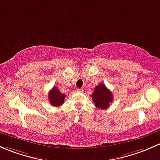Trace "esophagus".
Here are the masks:
<instances>
[{
  "instance_id": "obj_1",
  "label": "esophagus",
  "mask_w": 160,
  "mask_h": 160,
  "mask_svg": "<svg viewBox=\"0 0 160 160\" xmlns=\"http://www.w3.org/2000/svg\"><path fill=\"white\" fill-rule=\"evenodd\" d=\"M77 92H83L84 90L82 88H77Z\"/></svg>"
}]
</instances>
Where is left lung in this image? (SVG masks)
<instances>
[{"label":"left lung","instance_id":"left-lung-1","mask_svg":"<svg viewBox=\"0 0 160 160\" xmlns=\"http://www.w3.org/2000/svg\"><path fill=\"white\" fill-rule=\"evenodd\" d=\"M92 98L95 106L101 109L108 108L110 105L109 103H111L113 100L112 92L102 83H100L98 86L95 87Z\"/></svg>","mask_w":160,"mask_h":160}]
</instances>
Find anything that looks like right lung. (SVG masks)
<instances>
[{
  "instance_id": "1",
  "label": "right lung",
  "mask_w": 160,
  "mask_h": 160,
  "mask_svg": "<svg viewBox=\"0 0 160 160\" xmlns=\"http://www.w3.org/2000/svg\"><path fill=\"white\" fill-rule=\"evenodd\" d=\"M66 95L62 94L56 87H53L48 93V99L51 105L53 106H60L64 103Z\"/></svg>"
}]
</instances>
